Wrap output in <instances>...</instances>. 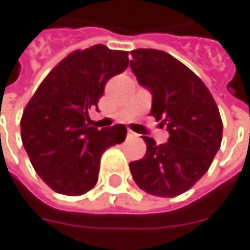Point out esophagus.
<instances>
[{"label": "esophagus", "mask_w": 250, "mask_h": 250, "mask_svg": "<svg viewBox=\"0 0 250 250\" xmlns=\"http://www.w3.org/2000/svg\"><path fill=\"white\" fill-rule=\"evenodd\" d=\"M127 138H137L136 133H133V131H128L127 133Z\"/></svg>", "instance_id": "1"}]
</instances>
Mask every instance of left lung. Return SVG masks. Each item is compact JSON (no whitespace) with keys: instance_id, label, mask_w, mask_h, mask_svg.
I'll list each match as a JSON object with an SVG mask.
<instances>
[{"instance_id":"obj_1","label":"left lung","mask_w":250,"mask_h":250,"mask_svg":"<svg viewBox=\"0 0 250 250\" xmlns=\"http://www.w3.org/2000/svg\"><path fill=\"white\" fill-rule=\"evenodd\" d=\"M130 68L152 95L151 116L162 122L168 143L143 137L146 152L130 162L137 186L159 197H175L208 170L223 140V122L200 78L170 54L154 49L131 53Z\"/></svg>"}]
</instances>
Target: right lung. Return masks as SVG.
<instances>
[{
  "instance_id": "right-lung-1",
  "label": "right lung",
  "mask_w": 250,
  "mask_h": 250,
  "mask_svg": "<svg viewBox=\"0 0 250 250\" xmlns=\"http://www.w3.org/2000/svg\"><path fill=\"white\" fill-rule=\"evenodd\" d=\"M128 53L104 44L71 53L53 68L26 104L21 137L29 159L46 185L80 196L98 182L101 157L125 140V125L98 130L88 110L96 107L104 83L128 65Z\"/></svg>"
}]
</instances>
